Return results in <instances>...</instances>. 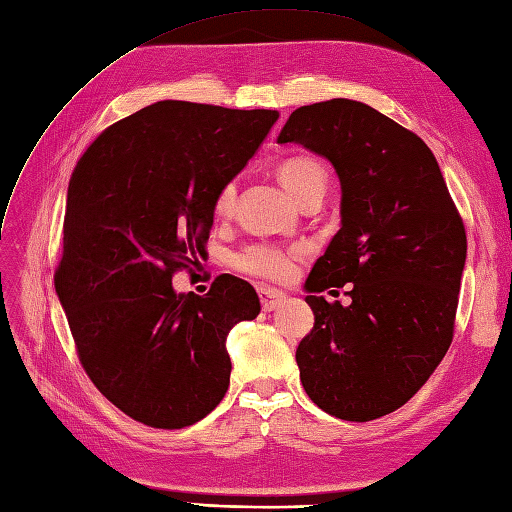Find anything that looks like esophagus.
<instances>
[{
	"label": "esophagus",
	"mask_w": 512,
	"mask_h": 512,
	"mask_svg": "<svg viewBox=\"0 0 512 512\" xmlns=\"http://www.w3.org/2000/svg\"><path fill=\"white\" fill-rule=\"evenodd\" d=\"M258 299H260L262 310L271 312V310L282 306V301H286V295L278 293V290H273V288H258Z\"/></svg>",
	"instance_id": "34e87169"
}]
</instances>
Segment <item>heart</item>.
Masks as SVG:
<instances>
[{
  "mask_svg": "<svg viewBox=\"0 0 512 512\" xmlns=\"http://www.w3.org/2000/svg\"><path fill=\"white\" fill-rule=\"evenodd\" d=\"M278 176L282 185L290 191L299 204L312 196H319L327 189V170L321 161L312 157H290L280 163ZM234 200H237V183L226 181L219 185L213 196L211 211L213 217L224 222L234 211ZM306 256V247L293 245H278L269 241H258L241 247L230 258L232 269L239 273L250 275L256 280L265 282H286L295 275L299 260Z\"/></svg>",
  "mask_w": 512,
  "mask_h": 512,
  "instance_id": "obj_1",
  "label": "heart"
}]
</instances>
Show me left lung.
I'll return each instance as SVG.
<instances>
[{"instance_id":"obj_1","label":"left lung","mask_w":512,"mask_h":512,"mask_svg":"<svg viewBox=\"0 0 512 512\" xmlns=\"http://www.w3.org/2000/svg\"><path fill=\"white\" fill-rule=\"evenodd\" d=\"M278 142L329 159L342 185V228L314 262L308 290L353 284L349 306L306 297L314 327L297 347L303 390L340 420L388 416L422 388L452 342L463 219L431 148L370 105H303Z\"/></svg>"}]
</instances>
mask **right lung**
<instances>
[{
    "label": "right lung",
    "mask_w": 512,
    "mask_h": 512,
    "mask_svg": "<svg viewBox=\"0 0 512 512\" xmlns=\"http://www.w3.org/2000/svg\"><path fill=\"white\" fill-rule=\"evenodd\" d=\"M273 109L159 101L107 127L68 183L53 282L86 375L153 428H185L230 385L228 331L260 312L256 290L219 275L176 295L213 226V196L252 159Z\"/></svg>",
    "instance_id": "obj_1"
}]
</instances>
